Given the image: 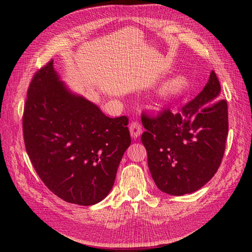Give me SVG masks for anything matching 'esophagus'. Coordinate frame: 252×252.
<instances>
[{"mask_svg": "<svg viewBox=\"0 0 252 252\" xmlns=\"http://www.w3.org/2000/svg\"><path fill=\"white\" fill-rule=\"evenodd\" d=\"M129 129H130V134L132 138H138V136L142 133V125L139 123V122L133 121L130 123V126H129Z\"/></svg>", "mask_w": 252, "mask_h": 252, "instance_id": "esophagus-1", "label": "esophagus"}]
</instances>
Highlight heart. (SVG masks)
<instances>
[{
    "label": "heart",
    "mask_w": 252,
    "mask_h": 252,
    "mask_svg": "<svg viewBox=\"0 0 252 252\" xmlns=\"http://www.w3.org/2000/svg\"><path fill=\"white\" fill-rule=\"evenodd\" d=\"M187 85V78L185 75H178L170 81L167 82L165 85L163 86V94H177L182 89H184L185 86Z\"/></svg>",
    "instance_id": "b5f03b06"
}]
</instances>
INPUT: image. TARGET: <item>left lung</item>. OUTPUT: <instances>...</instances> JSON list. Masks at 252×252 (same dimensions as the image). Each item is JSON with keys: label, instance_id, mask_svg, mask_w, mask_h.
<instances>
[{"label": "left lung", "instance_id": "obj_1", "mask_svg": "<svg viewBox=\"0 0 252 252\" xmlns=\"http://www.w3.org/2000/svg\"><path fill=\"white\" fill-rule=\"evenodd\" d=\"M215 71L191 102L157 117L143 112L141 140L156 185L171 195L191 193L219 169L228 134V106Z\"/></svg>", "mask_w": 252, "mask_h": 252}]
</instances>
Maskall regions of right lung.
Listing matches in <instances>:
<instances>
[{"label": "right lung", "instance_id": "add662e5", "mask_svg": "<svg viewBox=\"0 0 252 252\" xmlns=\"http://www.w3.org/2000/svg\"><path fill=\"white\" fill-rule=\"evenodd\" d=\"M128 118H109L59 80L53 61L30 82L23 112L28 157L47 188L68 203L101 202L131 143Z\"/></svg>", "mask_w": 252, "mask_h": 252}]
</instances>
